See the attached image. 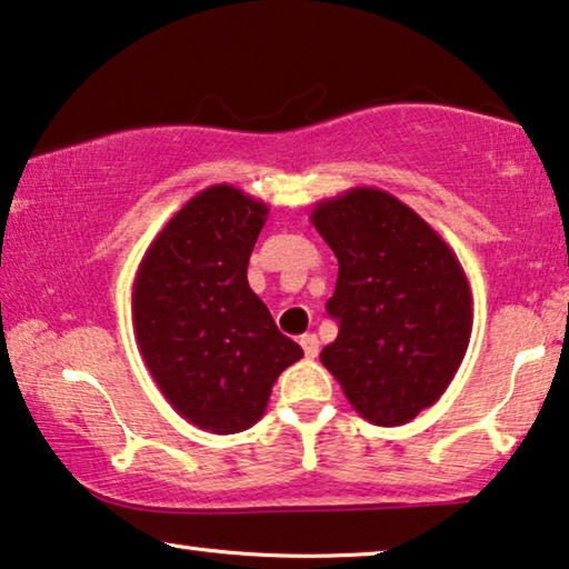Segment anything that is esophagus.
Masks as SVG:
<instances>
[{"label": "esophagus", "mask_w": 569, "mask_h": 569, "mask_svg": "<svg viewBox=\"0 0 569 569\" xmlns=\"http://www.w3.org/2000/svg\"><path fill=\"white\" fill-rule=\"evenodd\" d=\"M301 347H303V355H307V358H317L319 355V339H317V335H303L301 337Z\"/></svg>", "instance_id": "34e87169"}]
</instances>
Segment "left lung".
Here are the masks:
<instances>
[{"instance_id": "left-lung-1", "label": "left lung", "mask_w": 569, "mask_h": 569, "mask_svg": "<svg viewBox=\"0 0 569 569\" xmlns=\"http://www.w3.org/2000/svg\"><path fill=\"white\" fill-rule=\"evenodd\" d=\"M339 262L319 360L355 411L401 427L452 383L472 332V291L455 250L393 193L355 186L311 209Z\"/></svg>"}]
</instances>
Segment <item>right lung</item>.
Instances as JSON below:
<instances>
[{
  "label": "right lung",
  "mask_w": 569,
  "mask_h": 569,
  "mask_svg": "<svg viewBox=\"0 0 569 569\" xmlns=\"http://www.w3.org/2000/svg\"><path fill=\"white\" fill-rule=\"evenodd\" d=\"M268 203L217 183L168 219L132 283V329L166 401L211 435L258 423L278 376L303 358L248 283Z\"/></svg>",
  "instance_id": "add662e5"
}]
</instances>
